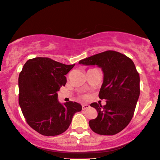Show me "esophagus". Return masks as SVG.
I'll list each match as a JSON object with an SVG mask.
<instances>
[{"mask_svg":"<svg viewBox=\"0 0 160 160\" xmlns=\"http://www.w3.org/2000/svg\"><path fill=\"white\" fill-rule=\"evenodd\" d=\"M90 108L89 104H82V109H83V110H86V109H88V108Z\"/></svg>","mask_w":160,"mask_h":160,"instance_id":"34e87169","label":"esophagus"}]
</instances>
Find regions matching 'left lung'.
Returning a JSON list of instances; mask_svg holds the SVG:
<instances>
[{
    "label": "left lung",
    "instance_id": "obj_1",
    "mask_svg": "<svg viewBox=\"0 0 160 160\" xmlns=\"http://www.w3.org/2000/svg\"><path fill=\"white\" fill-rule=\"evenodd\" d=\"M79 64L97 65L104 73L98 97L105 99L106 104H90L98 112L97 117L89 121L90 128L100 135L119 133L131 122L140 92L134 63L125 55L108 50L82 59Z\"/></svg>",
    "mask_w": 160,
    "mask_h": 160
}]
</instances>
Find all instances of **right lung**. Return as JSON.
<instances>
[{
	"label": "right lung",
	"instance_id": "obj_1",
	"mask_svg": "<svg viewBox=\"0 0 160 160\" xmlns=\"http://www.w3.org/2000/svg\"><path fill=\"white\" fill-rule=\"evenodd\" d=\"M74 66L37 57L29 59L20 72L19 105L27 124L40 134L64 133L74 114L82 109L77 102L62 104L58 101L57 92L66 84L65 75Z\"/></svg>",
	"mask_w": 160,
	"mask_h": 160
}]
</instances>
